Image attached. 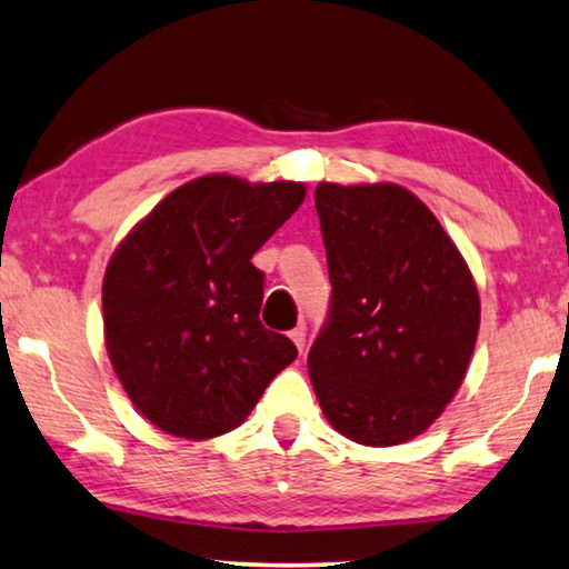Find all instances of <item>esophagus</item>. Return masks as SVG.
Segmentation results:
<instances>
[{
	"instance_id": "obj_1",
	"label": "esophagus",
	"mask_w": 569,
	"mask_h": 569,
	"mask_svg": "<svg viewBox=\"0 0 569 569\" xmlns=\"http://www.w3.org/2000/svg\"><path fill=\"white\" fill-rule=\"evenodd\" d=\"M288 338L293 340V346L299 348V353H303V346H307V327H303V325L293 327V330L288 332Z\"/></svg>"
}]
</instances>
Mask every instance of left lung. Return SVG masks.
<instances>
[{
	"instance_id": "left-lung-1",
	"label": "left lung",
	"mask_w": 569,
	"mask_h": 569,
	"mask_svg": "<svg viewBox=\"0 0 569 569\" xmlns=\"http://www.w3.org/2000/svg\"><path fill=\"white\" fill-rule=\"evenodd\" d=\"M330 322L309 350L325 418L363 446L426 433L459 391L479 332L475 276L433 211L397 182H319Z\"/></svg>"
}]
</instances>
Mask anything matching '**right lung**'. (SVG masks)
Returning <instances> with one entry per match:
<instances>
[{
    "instance_id": "right-lung-1",
    "label": "right lung",
    "mask_w": 569,
    "mask_h": 569,
    "mask_svg": "<svg viewBox=\"0 0 569 569\" xmlns=\"http://www.w3.org/2000/svg\"><path fill=\"white\" fill-rule=\"evenodd\" d=\"M303 198V182L203 174L118 242L102 278L106 348L151 426L186 441L229 433L293 361V342L260 322L252 254Z\"/></svg>"
}]
</instances>
